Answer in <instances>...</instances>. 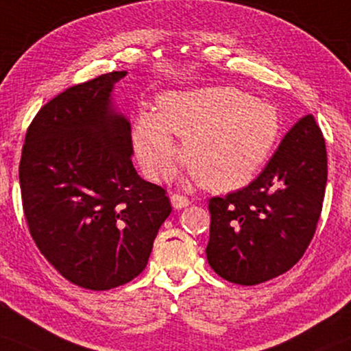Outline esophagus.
<instances>
[{"mask_svg": "<svg viewBox=\"0 0 351 351\" xmlns=\"http://www.w3.org/2000/svg\"><path fill=\"white\" fill-rule=\"evenodd\" d=\"M170 201H171V206L175 207V208H184V207H188L189 204H191L189 199L184 197V196H181V194H171Z\"/></svg>", "mask_w": 351, "mask_h": 351, "instance_id": "obj_1", "label": "esophagus"}]
</instances>
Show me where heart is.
<instances>
[{"mask_svg":"<svg viewBox=\"0 0 351 351\" xmlns=\"http://www.w3.org/2000/svg\"><path fill=\"white\" fill-rule=\"evenodd\" d=\"M157 114L144 112L132 128L141 167L152 180L171 175L183 139V158L199 184L233 191L247 184L267 160L280 132L277 110L237 87L167 92Z\"/></svg>","mask_w":351,"mask_h":351,"instance_id":"heart-1","label":"heart"}]
</instances>
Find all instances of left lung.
I'll list each match as a JSON object with an SVG mask.
<instances>
[{"instance_id": "1", "label": "left lung", "mask_w": 351, "mask_h": 351, "mask_svg": "<svg viewBox=\"0 0 351 351\" xmlns=\"http://www.w3.org/2000/svg\"><path fill=\"white\" fill-rule=\"evenodd\" d=\"M326 184V143L316 119L306 114L251 184L208 201L210 267L238 285L290 270L316 232Z\"/></svg>"}]
</instances>
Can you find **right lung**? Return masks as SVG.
<instances>
[{
    "label": "right lung",
    "mask_w": 351,
    "mask_h": 351,
    "mask_svg": "<svg viewBox=\"0 0 351 351\" xmlns=\"http://www.w3.org/2000/svg\"><path fill=\"white\" fill-rule=\"evenodd\" d=\"M124 71L66 88L25 134L19 181L30 234L66 280L110 290L147 265L170 215L165 189L137 175L131 123L113 101Z\"/></svg>",
    "instance_id": "right-lung-1"
}]
</instances>
